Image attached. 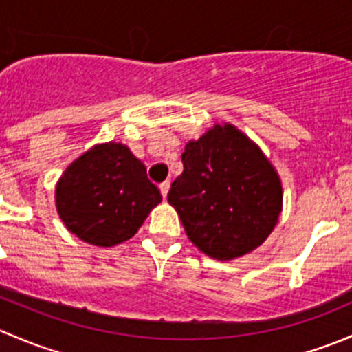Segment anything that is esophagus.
Listing matches in <instances>:
<instances>
[{"mask_svg":"<svg viewBox=\"0 0 352 352\" xmlns=\"http://www.w3.org/2000/svg\"><path fill=\"white\" fill-rule=\"evenodd\" d=\"M168 190H170V182L160 184V192H162L163 199H166V196H168Z\"/></svg>","mask_w":352,"mask_h":352,"instance_id":"obj_1","label":"esophagus"}]
</instances>
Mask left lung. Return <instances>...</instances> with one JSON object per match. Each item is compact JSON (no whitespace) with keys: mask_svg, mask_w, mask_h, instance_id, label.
<instances>
[{"mask_svg":"<svg viewBox=\"0 0 352 352\" xmlns=\"http://www.w3.org/2000/svg\"><path fill=\"white\" fill-rule=\"evenodd\" d=\"M168 202L187 236L216 261L250 254L283 211V184L264 151L233 124H214L182 155Z\"/></svg>","mask_w":352,"mask_h":352,"instance_id":"1","label":"left lung"}]
</instances>
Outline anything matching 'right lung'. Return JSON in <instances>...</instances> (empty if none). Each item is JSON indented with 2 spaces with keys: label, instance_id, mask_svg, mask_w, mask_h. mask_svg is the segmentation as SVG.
I'll return each mask as SVG.
<instances>
[{
  "label": "right lung",
  "instance_id": "right-lung-1",
  "mask_svg": "<svg viewBox=\"0 0 352 352\" xmlns=\"http://www.w3.org/2000/svg\"><path fill=\"white\" fill-rule=\"evenodd\" d=\"M162 202L146 166L122 143L95 144L59 177L56 209L85 243L113 247L133 239L151 209Z\"/></svg>",
  "mask_w": 352,
  "mask_h": 352
}]
</instances>
